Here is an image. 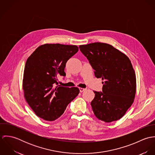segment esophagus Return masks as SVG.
Listing matches in <instances>:
<instances>
[{"label":"esophagus","mask_w":155,"mask_h":155,"mask_svg":"<svg viewBox=\"0 0 155 155\" xmlns=\"http://www.w3.org/2000/svg\"><path fill=\"white\" fill-rule=\"evenodd\" d=\"M85 90V88H79V91H80V92H84V91Z\"/></svg>","instance_id":"obj_1"}]
</instances>
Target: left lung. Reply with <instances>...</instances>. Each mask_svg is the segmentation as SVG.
I'll return each mask as SVG.
<instances>
[{
  "label": "left lung",
  "instance_id": "8db88e82",
  "mask_svg": "<svg viewBox=\"0 0 155 155\" xmlns=\"http://www.w3.org/2000/svg\"><path fill=\"white\" fill-rule=\"evenodd\" d=\"M79 48L94 70L95 76L104 81L102 92L94 91L91 103L95 116L108 123L120 119L132 105L136 91L135 73L130 59L104 43Z\"/></svg>",
  "mask_w": 155,
  "mask_h": 155
}]
</instances>
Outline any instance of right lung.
<instances>
[{
	"label": "right lung",
	"instance_id": "right-lung-1",
	"mask_svg": "<svg viewBox=\"0 0 155 155\" xmlns=\"http://www.w3.org/2000/svg\"><path fill=\"white\" fill-rule=\"evenodd\" d=\"M78 50L76 45L45 44L27 60L23 78L24 97L38 117L55 120L79 94L78 88L63 87L58 82L60 76H66L67 61Z\"/></svg>",
	"mask_w": 155,
	"mask_h": 155
}]
</instances>
